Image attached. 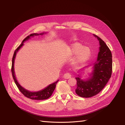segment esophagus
Segmentation results:
<instances>
[{
  "label": "esophagus",
  "mask_w": 125,
  "mask_h": 125,
  "mask_svg": "<svg viewBox=\"0 0 125 125\" xmlns=\"http://www.w3.org/2000/svg\"><path fill=\"white\" fill-rule=\"evenodd\" d=\"M71 77V74L70 73H65V74L63 75V78L66 79L70 78Z\"/></svg>",
  "instance_id": "1"
}]
</instances>
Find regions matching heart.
I'll return each mask as SVG.
<instances>
[{"label": "heart", "mask_w": 125, "mask_h": 125, "mask_svg": "<svg viewBox=\"0 0 125 125\" xmlns=\"http://www.w3.org/2000/svg\"><path fill=\"white\" fill-rule=\"evenodd\" d=\"M69 52L71 55H75L74 62L77 65H81L89 61L91 52L90 49L84 46L80 43H74L71 45L69 49Z\"/></svg>", "instance_id": "obj_1"}]
</instances>
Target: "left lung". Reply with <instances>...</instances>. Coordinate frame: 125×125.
<instances>
[{"instance_id": "8db88e82", "label": "left lung", "mask_w": 125, "mask_h": 125, "mask_svg": "<svg viewBox=\"0 0 125 125\" xmlns=\"http://www.w3.org/2000/svg\"><path fill=\"white\" fill-rule=\"evenodd\" d=\"M99 41L100 47L96 62L92 65L83 68L78 73L91 67L92 72L86 79H82L81 74H78L75 93L82 97H91L103 90L111 77L112 73V52L104 42L99 36L93 34Z\"/></svg>"}]
</instances>
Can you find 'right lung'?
I'll use <instances>...</instances> for the list:
<instances>
[{
  "mask_svg": "<svg viewBox=\"0 0 125 125\" xmlns=\"http://www.w3.org/2000/svg\"><path fill=\"white\" fill-rule=\"evenodd\" d=\"M47 33V32H43L41 33H33L29 35L27 37L25 38L23 41H22V43L19 46L16 51H14V54L13 56V58L12 60V68H11V72H12V77L14 79V81L15 82V83L16 84L18 89H19L20 92L23 94V95L26 96V97L29 98V99H31L32 100H46L48 99L52 95V93H53L54 91L56 88V85L57 83L58 82L59 80H57L56 82L52 83V84H49L48 86H47L46 88L44 89L38 91H35V92H31L30 91L25 89L24 88L23 86H22L18 82L17 79L16 77V74H15V72H14V60L16 58V57L17 55V53L18 52V51L20 50V48L23 46L24 42L26 41H28V40L30 39L31 38V37H34L35 36H39V35H43Z\"/></svg>",
  "mask_w": 125,
  "mask_h": 125,
  "instance_id": "add662e5",
  "label": "right lung"
}]
</instances>
